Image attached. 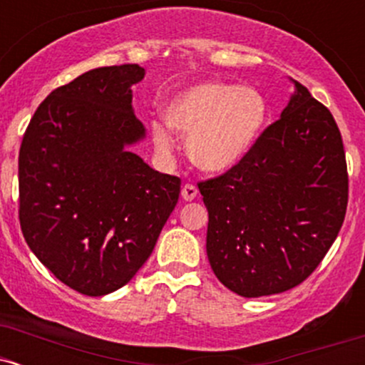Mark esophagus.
Masks as SVG:
<instances>
[{
    "label": "esophagus",
    "instance_id": "34e87169",
    "mask_svg": "<svg viewBox=\"0 0 365 365\" xmlns=\"http://www.w3.org/2000/svg\"><path fill=\"white\" fill-rule=\"evenodd\" d=\"M197 194H199V190H197L195 185H190V183H185V185L182 187V199L183 200H194Z\"/></svg>",
    "mask_w": 365,
    "mask_h": 365
}]
</instances>
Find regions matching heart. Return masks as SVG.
Instances as JSON below:
<instances>
[{
    "label": "heart",
    "mask_w": 365,
    "mask_h": 365,
    "mask_svg": "<svg viewBox=\"0 0 365 365\" xmlns=\"http://www.w3.org/2000/svg\"><path fill=\"white\" fill-rule=\"evenodd\" d=\"M163 121L150 123L161 156L175 150V135L187 139L192 163L207 173H226L247 158L266 127V99L254 87L206 81L183 87L163 104Z\"/></svg>",
    "instance_id": "heart-1"
}]
</instances>
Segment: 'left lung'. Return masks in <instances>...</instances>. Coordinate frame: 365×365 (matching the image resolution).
I'll return each mask as SVG.
<instances>
[{"mask_svg":"<svg viewBox=\"0 0 365 365\" xmlns=\"http://www.w3.org/2000/svg\"><path fill=\"white\" fill-rule=\"evenodd\" d=\"M235 168L199 183L216 278L245 299L297 287L336 240L346 202L345 150L326 106L302 83Z\"/></svg>","mask_w":365,"mask_h":365,"instance_id":"8db88e82","label":"left lung"}]
</instances>
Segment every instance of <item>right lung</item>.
<instances>
[{"instance_id":"1","label":"right lung","mask_w":365,"mask_h":365,"mask_svg":"<svg viewBox=\"0 0 365 365\" xmlns=\"http://www.w3.org/2000/svg\"><path fill=\"white\" fill-rule=\"evenodd\" d=\"M144 75L139 65L101 66L58 87L37 108L20 148L25 242L83 295L127 284L178 202L180 178L132 153L145 139L132 106Z\"/></svg>"}]
</instances>
